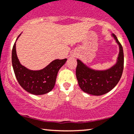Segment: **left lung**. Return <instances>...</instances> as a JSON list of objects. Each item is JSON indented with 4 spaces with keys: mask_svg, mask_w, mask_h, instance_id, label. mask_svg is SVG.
Listing matches in <instances>:
<instances>
[{
    "mask_svg": "<svg viewBox=\"0 0 134 134\" xmlns=\"http://www.w3.org/2000/svg\"><path fill=\"white\" fill-rule=\"evenodd\" d=\"M111 36L118 44L119 52L116 62L110 68L96 70L77 59V79L82 91L85 93L96 96H102L113 89L121 78L124 69L123 48L115 34H112Z\"/></svg>",
    "mask_w": 134,
    "mask_h": 134,
    "instance_id": "left-lung-1",
    "label": "left lung"
}]
</instances>
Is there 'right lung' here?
<instances>
[{"instance_id":"1","label":"right lung","mask_w":134,"mask_h":134,"mask_svg":"<svg viewBox=\"0 0 134 134\" xmlns=\"http://www.w3.org/2000/svg\"><path fill=\"white\" fill-rule=\"evenodd\" d=\"M20 35L21 34L16 41ZM16 41L12 49V62L19 83L32 94L39 96L49 93L54 87L58 72L65 64L67 59H55L41 70H30L20 64L16 52Z\"/></svg>"}]
</instances>
